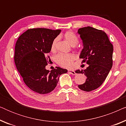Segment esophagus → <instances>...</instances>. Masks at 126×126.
<instances>
[{
    "instance_id": "obj_1",
    "label": "esophagus",
    "mask_w": 126,
    "mask_h": 126,
    "mask_svg": "<svg viewBox=\"0 0 126 126\" xmlns=\"http://www.w3.org/2000/svg\"><path fill=\"white\" fill-rule=\"evenodd\" d=\"M68 72H69V73L72 74V75H76V72L73 70H68Z\"/></svg>"
}]
</instances>
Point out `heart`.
Masks as SVG:
<instances>
[{
    "label": "heart",
    "instance_id": "b5f03b06",
    "mask_svg": "<svg viewBox=\"0 0 126 126\" xmlns=\"http://www.w3.org/2000/svg\"><path fill=\"white\" fill-rule=\"evenodd\" d=\"M63 38L72 46H75L78 44V38L73 32H68L63 35ZM58 41V38H56L51 43L50 50L55 52L56 50V46ZM75 59V56L72 54H59L56 57V61L58 65L62 67L70 68L73 66V61Z\"/></svg>",
    "mask_w": 126,
    "mask_h": 126
}]
</instances>
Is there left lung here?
<instances>
[{
  "mask_svg": "<svg viewBox=\"0 0 126 126\" xmlns=\"http://www.w3.org/2000/svg\"><path fill=\"white\" fill-rule=\"evenodd\" d=\"M82 42L83 49L79 57L88 66L84 70H76V73L87 77L83 84L78 85L82 91L90 92L99 88L106 80L112 66L113 48L106 32L94 27L80 28L77 32Z\"/></svg>",
  "mask_w": 126,
  "mask_h": 126,
  "instance_id": "left-lung-1",
  "label": "left lung"
}]
</instances>
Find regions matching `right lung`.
<instances>
[{
  "label": "right lung",
  "mask_w": 126,
  "mask_h": 126,
  "mask_svg": "<svg viewBox=\"0 0 126 126\" xmlns=\"http://www.w3.org/2000/svg\"><path fill=\"white\" fill-rule=\"evenodd\" d=\"M61 30L37 28L27 30L17 40L14 61L17 70L27 87L34 92L46 94L54 90L60 75L68 70L60 67L50 72L46 69L47 54L53 41Z\"/></svg>",
  "instance_id": "right-lung-1"
}]
</instances>
